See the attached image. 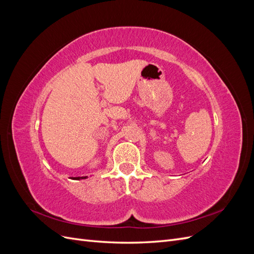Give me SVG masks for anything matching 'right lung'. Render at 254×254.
Instances as JSON below:
<instances>
[{"label": "right lung", "instance_id": "add662e5", "mask_svg": "<svg viewBox=\"0 0 254 254\" xmlns=\"http://www.w3.org/2000/svg\"><path fill=\"white\" fill-rule=\"evenodd\" d=\"M84 178H87V177H76V180H79V179H84Z\"/></svg>", "mask_w": 254, "mask_h": 254}]
</instances>
